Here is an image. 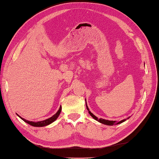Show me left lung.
I'll return each instance as SVG.
<instances>
[{"instance_id": "1", "label": "left lung", "mask_w": 159, "mask_h": 159, "mask_svg": "<svg viewBox=\"0 0 159 159\" xmlns=\"http://www.w3.org/2000/svg\"><path fill=\"white\" fill-rule=\"evenodd\" d=\"M86 105L87 110L88 111V113H89V114H90V115H91V117H92L93 119H94L95 120H96V121H97L100 122V123H102V124H104V125H114L120 124V123H123V122L125 121L127 119H129V118H130V117H129L128 118L125 119H123V120H121V121H119V122H117L116 121H109V120H106V119H102V118L98 119V117H96V116H95L94 114L91 113V111H90V109H89V108H88V105H87L86 100Z\"/></svg>"}]
</instances>
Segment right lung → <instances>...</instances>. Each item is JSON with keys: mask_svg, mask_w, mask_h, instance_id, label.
Wrapping results in <instances>:
<instances>
[{"mask_svg": "<svg viewBox=\"0 0 159 159\" xmlns=\"http://www.w3.org/2000/svg\"><path fill=\"white\" fill-rule=\"evenodd\" d=\"M61 107H60L59 109L58 110V111L56 113V114L54 115L53 116H52L51 117H50L48 119H46L45 120H44V121H37V122H35V121H28V120H26L24 118H22L21 117H20L18 114H17V115L18 116V117L19 118H21L23 121H24L25 123H28L29 125H32V126H34V127H44V126H46V125H50V123H53L54 121H55V120L59 117V116L61 113Z\"/></svg>", "mask_w": 159, "mask_h": 159, "instance_id": "right-lung-1", "label": "right lung"}]
</instances>
